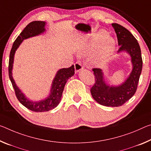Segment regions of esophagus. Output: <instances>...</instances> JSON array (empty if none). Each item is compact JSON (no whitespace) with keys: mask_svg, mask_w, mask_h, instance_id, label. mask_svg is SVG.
<instances>
[{"mask_svg":"<svg viewBox=\"0 0 151 151\" xmlns=\"http://www.w3.org/2000/svg\"><path fill=\"white\" fill-rule=\"evenodd\" d=\"M83 68V67L80 63H76L75 64V73H78V72H80L81 70H82Z\"/></svg>","mask_w":151,"mask_h":151,"instance_id":"34e87169","label":"esophagus"}]
</instances>
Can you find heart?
I'll return each instance as SVG.
<instances>
[{"label": "heart", "mask_w": 151, "mask_h": 151, "mask_svg": "<svg viewBox=\"0 0 151 151\" xmlns=\"http://www.w3.org/2000/svg\"><path fill=\"white\" fill-rule=\"evenodd\" d=\"M97 51L93 56L92 63L97 68H104L109 63L116 50V41L109 37V33L101 30L91 40L83 45L79 50L81 55H90Z\"/></svg>", "instance_id": "heart-1"}]
</instances>
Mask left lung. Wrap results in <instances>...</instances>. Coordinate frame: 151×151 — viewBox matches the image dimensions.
<instances>
[{"label": "left lung", "instance_id": "left-lung-1", "mask_svg": "<svg viewBox=\"0 0 151 151\" xmlns=\"http://www.w3.org/2000/svg\"><path fill=\"white\" fill-rule=\"evenodd\" d=\"M111 25L120 46L118 53L126 52L130 56L132 70L124 82L113 85L107 79L101 69L93 68L95 83L91 93L93 99L102 106L118 107L134 95L142 72V60L140 45L134 35L119 24L112 23Z\"/></svg>", "mask_w": 151, "mask_h": 151}]
</instances>
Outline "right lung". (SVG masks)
Masks as SVG:
<instances>
[{
	"instance_id": "obj_1",
	"label": "right lung",
	"mask_w": 151,
	"mask_h": 151,
	"mask_svg": "<svg viewBox=\"0 0 151 151\" xmlns=\"http://www.w3.org/2000/svg\"><path fill=\"white\" fill-rule=\"evenodd\" d=\"M46 24L47 23L45 21H35L28 24L14 42L10 52V58H9V75L13 87L15 89L16 96L23 106L35 112L48 111L58 106L61 101L62 95H63L64 86L67 81L75 74L74 65L68 68L59 69L56 72V75L52 81L48 95L44 99L39 100V101H32V99L26 96L25 93L17 85L13 77L14 58H15L17 50L19 48L24 40L37 36L46 32V29H45Z\"/></svg>"
}]
</instances>
